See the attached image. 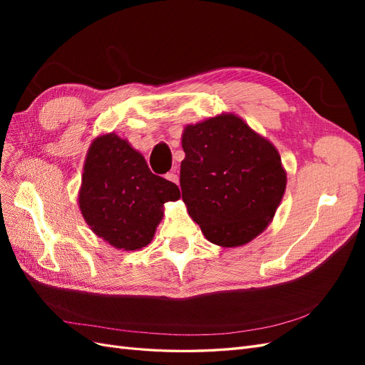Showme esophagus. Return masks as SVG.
Returning <instances> with one entry per match:
<instances>
[{"label":"esophagus","instance_id":"34e87169","mask_svg":"<svg viewBox=\"0 0 365 365\" xmlns=\"http://www.w3.org/2000/svg\"><path fill=\"white\" fill-rule=\"evenodd\" d=\"M165 180H169L170 182H175V184H178V182H180L178 175H176V172H175V170H170L168 175H165Z\"/></svg>","mask_w":365,"mask_h":365}]
</instances>
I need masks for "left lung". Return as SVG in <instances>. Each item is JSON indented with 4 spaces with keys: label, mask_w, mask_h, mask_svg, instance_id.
Masks as SVG:
<instances>
[{
    "label": "left lung",
    "mask_w": 365,
    "mask_h": 365,
    "mask_svg": "<svg viewBox=\"0 0 365 365\" xmlns=\"http://www.w3.org/2000/svg\"><path fill=\"white\" fill-rule=\"evenodd\" d=\"M182 149V201L204 236L227 248L259 236L286 189L277 149L235 114L187 125Z\"/></svg>",
    "instance_id": "obj_1"
}]
</instances>
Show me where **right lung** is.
Masks as SVG:
<instances>
[{
  "label": "right lung",
  "mask_w": 365,
  "mask_h": 365,
  "mask_svg": "<svg viewBox=\"0 0 365 365\" xmlns=\"http://www.w3.org/2000/svg\"><path fill=\"white\" fill-rule=\"evenodd\" d=\"M178 185L153 175L145 157L123 138L97 137L83 164L79 207L94 233L117 250L146 247L163 219V205L180 200Z\"/></svg>",
  "instance_id": "right-lung-1"
}]
</instances>
